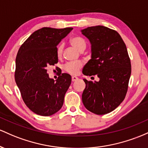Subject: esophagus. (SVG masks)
I'll return each instance as SVG.
<instances>
[{
	"label": "esophagus",
	"mask_w": 148,
	"mask_h": 148,
	"mask_svg": "<svg viewBox=\"0 0 148 148\" xmlns=\"http://www.w3.org/2000/svg\"><path fill=\"white\" fill-rule=\"evenodd\" d=\"M78 79V77H76V76H73L72 77V82H75Z\"/></svg>",
	"instance_id": "34e87169"
}]
</instances>
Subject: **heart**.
<instances>
[{
  "instance_id": "b5f03b06",
  "label": "heart",
  "mask_w": 148,
  "mask_h": 148,
  "mask_svg": "<svg viewBox=\"0 0 148 148\" xmlns=\"http://www.w3.org/2000/svg\"><path fill=\"white\" fill-rule=\"evenodd\" d=\"M70 43L74 48H75L79 52H82L85 49L87 43L85 40L80 37H74L70 40ZM64 46L63 45H59L56 49V54L58 57H61L62 56ZM82 67V64L80 62H72L68 63L64 66V70L68 73L71 75H75L78 73L79 70Z\"/></svg>"
}]
</instances>
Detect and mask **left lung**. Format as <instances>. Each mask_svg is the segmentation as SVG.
<instances>
[{
	"instance_id": "left-lung-1",
	"label": "left lung",
	"mask_w": 148,
	"mask_h": 148,
	"mask_svg": "<svg viewBox=\"0 0 148 148\" xmlns=\"http://www.w3.org/2000/svg\"><path fill=\"white\" fill-rule=\"evenodd\" d=\"M81 33L91 44V59L82 73L97 75L99 81L84 79L82 95L84 107L96 114L112 112L124 101L132 73L125 43L117 31L103 26H90Z\"/></svg>"
}]
</instances>
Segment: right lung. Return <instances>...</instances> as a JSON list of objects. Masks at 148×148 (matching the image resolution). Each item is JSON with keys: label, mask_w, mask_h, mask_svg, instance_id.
<instances>
[{"label": "right lung", "mask_w": 148, "mask_h": 148, "mask_svg": "<svg viewBox=\"0 0 148 148\" xmlns=\"http://www.w3.org/2000/svg\"><path fill=\"white\" fill-rule=\"evenodd\" d=\"M73 28L44 27L33 33L19 48L14 74L16 85L26 106L41 116L58 112L71 83V76L62 73L54 81L47 68L58 62L56 46Z\"/></svg>", "instance_id": "right-lung-1"}]
</instances>
